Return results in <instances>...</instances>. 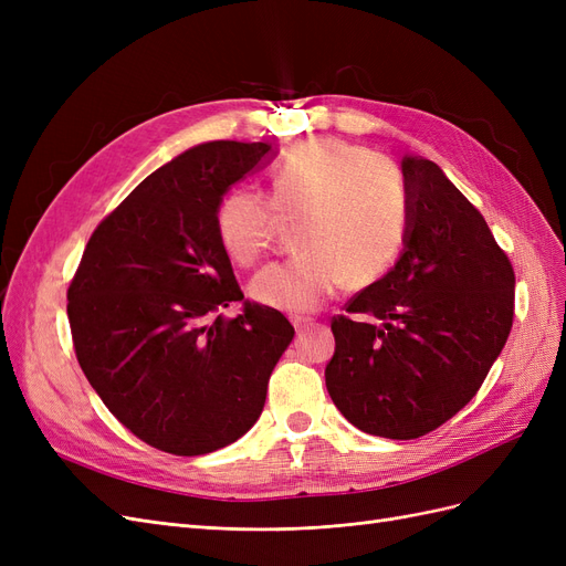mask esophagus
Wrapping results in <instances>:
<instances>
[{
	"instance_id": "esophagus-1",
	"label": "esophagus",
	"mask_w": 566,
	"mask_h": 566,
	"mask_svg": "<svg viewBox=\"0 0 566 566\" xmlns=\"http://www.w3.org/2000/svg\"><path fill=\"white\" fill-rule=\"evenodd\" d=\"M314 325V321H310V318H297L295 321V331H297V337H302L306 331H310Z\"/></svg>"
}]
</instances>
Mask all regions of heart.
I'll return each instance as SVG.
<instances>
[{
	"label": "heart",
	"mask_w": 566,
	"mask_h": 566,
	"mask_svg": "<svg viewBox=\"0 0 566 566\" xmlns=\"http://www.w3.org/2000/svg\"><path fill=\"white\" fill-rule=\"evenodd\" d=\"M281 217L300 219L297 248L250 283L271 310L310 314L347 279L373 283L399 260L410 224L401 169L382 153L335 136L290 148L271 169V198L233 188L217 208V238L238 266H252L271 245Z\"/></svg>",
	"instance_id": "heart-1"
}]
</instances>
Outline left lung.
<instances>
[{"mask_svg":"<svg viewBox=\"0 0 566 566\" xmlns=\"http://www.w3.org/2000/svg\"><path fill=\"white\" fill-rule=\"evenodd\" d=\"M401 172L403 252L349 302L361 318H333L325 366L339 413L385 439H418L453 418L482 387L515 314V271L484 217L437 163L406 156Z\"/></svg>","mask_w":566,"mask_h":566,"instance_id":"1","label":"left lung"}]
</instances>
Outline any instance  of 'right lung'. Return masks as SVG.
<instances>
[{
  "label": "right lung",
  "instance_id": "obj_1",
  "mask_svg": "<svg viewBox=\"0 0 566 566\" xmlns=\"http://www.w3.org/2000/svg\"><path fill=\"white\" fill-rule=\"evenodd\" d=\"M271 144L208 142L146 177L101 221L67 287L80 368L111 413L153 449L205 455L262 416L273 366L295 328L243 304L217 238L229 188Z\"/></svg>",
  "mask_w": 566,
  "mask_h": 566
}]
</instances>
